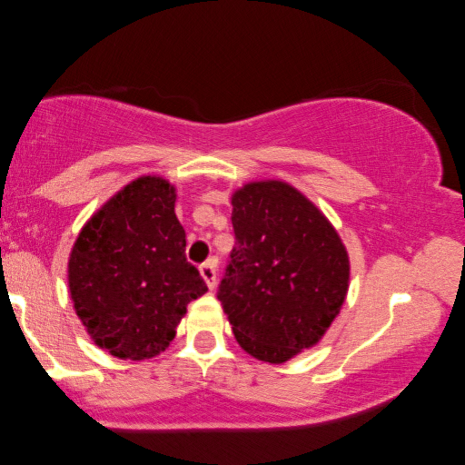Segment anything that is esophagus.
<instances>
[{
    "instance_id": "34e87169",
    "label": "esophagus",
    "mask_w": 465,
    "mask_h": 465,
    "mask_svg": "<svg viewBox=\"0 0 465 465\" xmlns=\"http://www.w3.org/2000/svg\"><path fill=\"white\" fill-rule=\"evenodd\" d=\"M200 273H202V278L205 280V284H208L210 291H214V286H216V262L210 260V262L202 263Z\"/></svg>"
}]
</instances>
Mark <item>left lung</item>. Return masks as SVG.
Returning <instances> with one entry per match:
<instances>
[{
	"mask_svg": "<svg viewBox=\"0 0 465 465\" xmlns=\"http://www.w3.org/2000/svg\"><path fill=\"white\" fill-rule=\"evenodd\" d=\"M234 247L218 301L239 346L280 364L315 346L340 313L350 262L336 228L282 181L232 193Z\"/></svg>",
	"mask_w": 465,
	"mask_h": 465,
	"instance_id": "obj_1",
	"label": "left lung"
}]
</instances>
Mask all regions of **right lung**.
Returning a JSON list of instances; mask_svg holds the SVG:
<instances>
[{"label": "right lung", "mask_w": 465, "mask_h": 465, "mask_svg": "<svg viewBox=\"0 0 465 465\" xmlns=\"http://www.w3.org/2000/svg\"><path fill=\"white\" fill-rule=\"evenodd\" d=\"M174 187L163 177L129 183L88 220L74 242L67 282L96 346L143 361L171 344L187 304L205 294L185 257Z\"/></svg>", "instance_id": "right-lung-1"}]
</instances>
